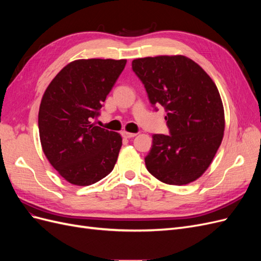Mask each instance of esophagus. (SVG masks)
Segmentation results:
<instances>
[{
  "mask_svg": "<svg viewBox=\"0 0 261 261\" xmlns=\"http://www.w3.org/2000/svg\"><path fill=\"white\" fill-rule=\"evenodd\" d=\"M122 135H123V137H125V138H133V137H135L137 134H135V133H129V132H126V130H124L123 133H122Z\"/></svg>",
  "mask_w": 261,
  "mask_h": 261,
  "instance_id": "esophagus-1",
  "label": "esophagus"
}]
</instances>
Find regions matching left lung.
Returning <instances> with one entry per match:
<instances>
[{"label": "left lung", "instance_id": "1", "mask_svg": "<svg viewBox=\"0 0 261 261\" xmlns=\"http://www.w3.org/2000/svg\"><path fill=\"white\" fill-rule=\"evenodd\" d=\"M132 66L150 103L164 107L170 129V135L152 136L147 170L165 184L192 183L209 168L224 135V109L216 84L184 55L136 59Z\"/></svg>", "mask_w": 261, "mask_h": 261}]
</instances>
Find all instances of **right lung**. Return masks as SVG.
Instances as JSON below:
<instances>
[{
  "label": "right lung",
  "instance_id": "obj_1",
  "mask_svg": "<svg viewBox=\"0 0 261 261\" xmlns=\"http://www.w3.org/2000/svg\"><path fill=\"white\" fill-rule=\"evenodd\" d=\"M126 60L68 63L45 89L39 108V135L52 167L68 183L88 186L112 172L122 147L118 133L92 123Z\"/></svg>",
  "mask_w": 261,
  "mask_h": 261
}]
</instances>
